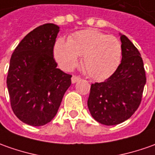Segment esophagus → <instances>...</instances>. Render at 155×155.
I'll return each mask as SVG.
<instances>
[{
  "instance_id": "1",
  "label": "esophagus",
  "mask_w": 155,
  "mask_h": 155,
  "mask_svg": "<svg viewBox=\"0 0 155 155\" xmlns=\"http://www.w3.org/2000/svg\"><path fill=\"white\" fill-rule=\"evenodd\" d=\"M81 80V77L80 76H77V75H73L72 78H71V81L72 83H75V82H77L78 81H80Z\"/></svg>"
}]
</instances>
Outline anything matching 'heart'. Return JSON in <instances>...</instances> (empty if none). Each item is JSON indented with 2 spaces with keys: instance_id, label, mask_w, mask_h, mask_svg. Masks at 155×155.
I'll list each match as a JSON object with an SVG mask.
<instances>
[{
  "instance_id": "obj_1",
  "label": "heart",
  "mask_w": 155,
  "mask_h": 155,
  "mask_svg": "<svg viewBox=\"0 0 155 155\" xmlns=\"http://www.w3.org/2000/svg\"><path fill=\"white\" fill-rule=\"evenodd\" d=\"M54 54L64 69H71L82 56L84 71L94 80H104L115 71L120 64L122 47L117 38L97 29H85L74 33L69 41L58 39Z\"/></svg>"
}]
</instances>
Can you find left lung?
<instances>
[{"mask_svg":"<svg viewBox=\"0 0 155 155\" xmlns=\"http://www.w3.org/2000/svg\"><path fill=\"white\" fill-rule=\"evenodd\" d=\"M122 60L114 73L104 82L91 84L87 101L92 117L106 126L128 120L138 108L146 73L139 51L125 35H120Z\"/></svg>","mask_w":155,"mask_h":155,"instance_id":"8db88e82","label":"left lung"}]
</instances>
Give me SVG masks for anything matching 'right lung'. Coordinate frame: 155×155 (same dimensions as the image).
Returning <instances> with one entry per match:
<instances>
[{
    "mask_svg": "<svg viewBox=\"0 0 155 155\" xmlns=\"http://www.w3.org/2000/svg\"><path fill=\"white\" fill-rule=\"evenodd\" d=\"M59 27L45 24L33 29L16 47L10 59L7 89L13 113L30 126H44L54 118L71 74L57 69L53 56Z\"/></svg>",
    "mask_w": 155,
    "mask_h": 155,
    "instance_id": "right-lung-1",
    "label": "right lung"
}]
</instances>
